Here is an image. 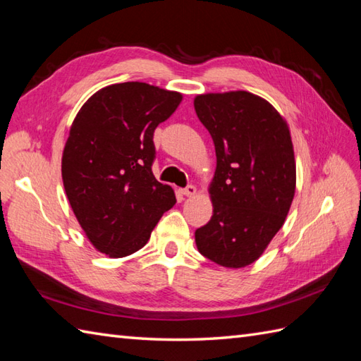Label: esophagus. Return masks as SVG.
<instances>
[{
    "instance_id": "esophagus-1",
    "label": "esophagus",
    "mask_w": 361,
    "mask_h": 361,
    "mask_svg": "<svg viewBox=\"0 0 361 361\" xmlns=\"http://www.w3.org/2000/svg\"><path fill=\"white\" fill-rule=\"evenodd\" d=\"M183 194H185L186 197H194L197 194V188L192 186V185H189V186L183 189Z\"/></svg>"
}]
</instances>
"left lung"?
I'll return each mask as SVG.
<instances>
[{
    "label": "left lung",
    "instance_id": "8db88e82",
    "mask_svg": "<svg viewBox=\"0 0 361 361\" xmlns=\"http://www.w3.org/2000/svg\"><path fill=\"white\" fill-rule=\"evenodd\" d=\"M194 106L217 157L208 188L212 217L195 231L197 248L221 267L243 268L264 255L293 202L290 128L270 102L248 91L198 94Z\"/></svg>",
    "mask_w": 361,
    "mask_h": 361
}]
</instances>
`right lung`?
Instances as JSON below:
<instances>
[{
    "label": "right lung",
    "mask_w": 361,
    "mask_h": 361,
    "mask_svg": "<svg viewBox=\"0 0 361 361\" xmlns=\"http://www.w3.org/2000/svg\"><path fill=\"white\" fill-rule=\"evenodd\" d=\"M181 101L178 91L124 82L96 91L75 114L62 180L87 239L105 256L141 250L176 202L173 189L152 172L153 132Z\"/></svg>",
    "instance_id": "right-lung-1"
}]
</instances>
